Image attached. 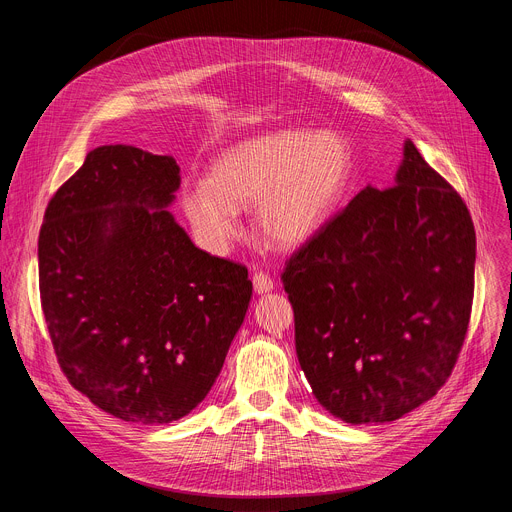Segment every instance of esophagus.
<instances>
[{
    "instance_id": "1",
    "label": "esophagus",
    "mask_w": 512,
    "mask_h": 512,
    "mask_svg": "<svg viewBox=\"0 0 512 512\" xmlns=\"http://www.w3.org/2000/svg\"><path fill=\"white\" fill-rule=\"evenodd\" d=\"M274 280L267 276L265 272H255L253 274V288H255V292L257 294H267V292H272L274 290Z\"/></svg>"
}]
</instances>
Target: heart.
I'll return each mask as SVG.
<instances>
[{
  "label": "heart",
  "instance_id": "obj_1",
  "mask_svg": "<svg viewBox=\"0 0 512 512\" xmlns=\"http://www.w3.org/2000/svg\"><path fill=\"white\" fill-rule=\"evenodd\" d=\"M355 151L338 130L284 128L236 143L213 159L207 180L186 182L180 205L201 245L222 253L253 207L259 238L278 251L301 249L344 203Z\"/></svg>",
  "mask_w": 512,
  "mask_h": 512
}]
</instances>
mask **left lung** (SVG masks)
Segmentation results:
<instances>
[{
  "instance_id": "8db88e82",
  "label": "left lung",
  "mask_w": 512,
  "mask_h": 512,
  "mask_svg": "<svg viewBox=\"0 0 512 512\" xmlns=\"http://www.w3.org/2000/svg\"><path fill=\"white\" fill-rule=\"evenodd\" d=\"M473 274L467 205L407 139L394 186L367 184L282 274L319 405L363 425L436 396L467 334Z\"/></svg>"
}]
</instances>
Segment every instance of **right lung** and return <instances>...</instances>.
Segmentation results:
<instances>
[{"label":"right lung","mask_w":512,"mask_h":512,"mask_svg":"<svg viewBox=\"0 0 512 512\" xmlns=\"http://www.w3.org/2000/svg\"><path fill=\"white\" fill-rule=\"evenodd\" d=\"M174 157L103 145L60 186L39 234L45 324L70 384L122 421L191 413L218 378L253 284L168 209Z\"/></svg>","instance_id":"1"}]
</instances>
